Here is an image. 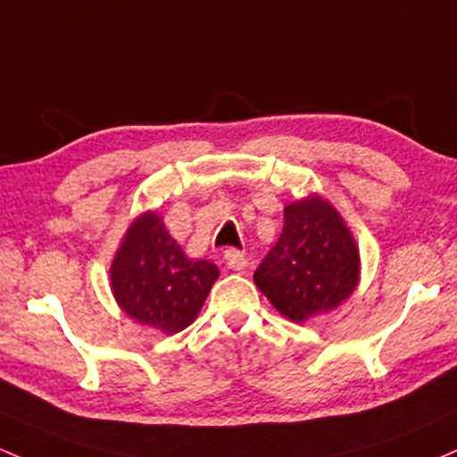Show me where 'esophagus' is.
<instances>
[{"mask_svg": "<svg viewBox=\"0 0 457 457\" xmlns=\"http://www.w3.org/2000/svg\"><path fill=\"white\" fill-rule=\"evenodd\" d=\"M225 262H228V267L232 270H245L247 267V258H245L243 252H238V249H228L225 252Z\"/></svg>", "mask_w": 457, "mask_h": 457, "instance_id": "34e87169", "label": "esophagus"}]
</instances>
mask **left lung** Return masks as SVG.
<instances>
[{
  "label": "left lung",
  "mask_w": 457,
  "mask_h": 457,
  "mask_svg": "<svg viewBox=\"0 0 457 457\" xmlns=\"http://www.w3.org/2000/svg\"><path fill=\"white\" fill-rule=\"evenodd\" d=\"M253 282L293 323H305L347 302L360 282V249L332 202L310 193L284 205L282 234Z\"/></svg>",
  "instance_id": "left-lung-1"
}]
</instances>
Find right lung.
<instances>
[{
  "mask_svg": "<svg viewBox=\"0 0 457 457\" xmlns=\"http://www.w3.org/2000/svg\"><path fill=\"white\" fill-rule=\"evenodd\" d=\"M217 279V264L188 258L155 210L132 219L110 264V290L119 308L162 334L187 329Z\"/></svg>",
  "mask_w": 457,
  "mask_h": 457,
  "instance_id": "add662e5",
  "label": "right lung"
}]
</instances>
